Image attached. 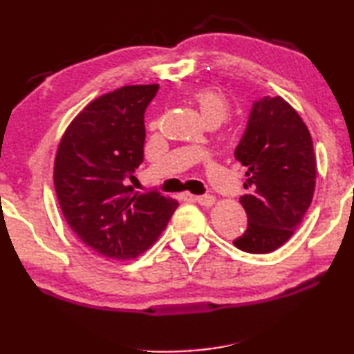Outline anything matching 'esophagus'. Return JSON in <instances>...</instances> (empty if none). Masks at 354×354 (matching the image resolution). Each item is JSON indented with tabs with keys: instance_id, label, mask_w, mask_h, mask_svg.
I'll list each match as a JSON object with an SVG mask.
<instances>
[{
	"instance_id": "obj_1",
	"label": "esophagus",
	"mask_w": 354,
	"mask_h": 354,
	"mask_svg": "<svg viewBox=\"0 0 354 354\" xmlns=\"http://www.w3.org/2000/svg\"><path fill=\"white\" fill-rule=\"evenodd\" d=\"M195 201L198 203V205H201V206L209 207V206L214 205L215 198H214L212 195H198V196H195Z\"/></svg>"
}]
</instances>
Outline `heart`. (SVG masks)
I'll return each mask as SVG.
<instances>
[{
	"instance_id": "1",
	"label": "heart",
	"mask_w": 354,
	"mask_h": 354,
	"mask_svg": "<svg viewBox=\"0 0 354 354\" xmlns=\"http://www.w3.org/2000/svg\"><path fill=\"white\" fill-rule=\"evenodd\" d=\"M192 100L195 101L205 122L212 118L223 122L230 113V101L217 88H200L192 93Z\"/></svg>"
}]
</instances>
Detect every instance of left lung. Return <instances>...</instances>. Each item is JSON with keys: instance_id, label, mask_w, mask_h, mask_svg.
Wrapping results in <instances>:
<instances>
[{"instance_id": "8db88e82", "label": "left lung", "mask_w": 354, "mask_h": 354, "mask_svg": "<svg viewBox=\"0 0 354 354\" xmlns=\"http://www.w3.org/2000/svg\"><path fill=\"white\" fill-rule=\"evenodd\" d=\"M234 158L247 169L241 203L248 226L232 243L247 253H272L292 237L313 201V139L287 101L262 97L251 106Z\"/></svg>"}]
</instances>
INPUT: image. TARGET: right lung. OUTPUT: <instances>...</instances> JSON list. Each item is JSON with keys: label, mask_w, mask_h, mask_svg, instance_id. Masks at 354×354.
<instances>
[{"label": "right lung", "mask_w": 354, "mask_h": 354, "mask_svg": "<svg viewBox=\"0 0 354 354\" xmlns=\"http://www.w3.org/2000/svg\"><path fill=\"white\" fill-rule=\"evenodd\" d=\"M158 84L124 86L84 107L59 143L55 189L80 241L112 261L134 259L165 230L178 203L156 190L133 194L143 162L145 111Z\"/></svg>", "instance_id": "obj_1"}]
</instances>
